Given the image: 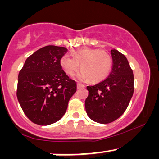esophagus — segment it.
Masks as SVG:
<instances>
[{
    "label": "esophagus",
    "mask_w": 159,
    "mask_h": 159,
    "mask_svg": "<svg viewBox=\"0 0 159 159\" xmlns=\"http://www.w3.org/2000/svg\"><path fill=\"white\" fill-rule=\"evenodd\" d=\"M77 86H78V88H80V87H84V85H83V84H80V83H78V84H77Z\"/></svg>",
    "instance_id": "34e87169"
}]
</instances>
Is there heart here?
<instances>
[{"mask_svg":"<svg viewBox=\"0 0 159 159\" xmlns=\"http://www.w3.org/2000/svg\"><path fill=\"white\" fill-rule=\"evenodd\" d=\"M61 66L68 75H73L79 68L82 71L80 78H89L91 82L97 83L105 80L110 74L112 58L106 51L100 49H81L74 54V58L65 54L60 61Z\"/></svg>","mask_w":159,"mask_h":159,"instance_id":"b5f03b06","label":"heart"}]
</instances>
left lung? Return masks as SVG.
I'll return each mask as SVG.
<instances>
[{
  "label": "left lung",
  "mask_w": 159,
  "mask_h": 159,
  "mask_svg": "<svg viewBox=\"0 0 159 159\" xmlns=\"http://www.w3.org/2000/svg\"><path fill=\"white\" fill-rule=\"evenodd\" d=\"M111 53L113 65L110 75L98 84L87 87L86 112L100 124H108L121 116L134 93V75L127 58L115 49Z\"/></svg>",
  "instance_id": "1"
}]
</instances>
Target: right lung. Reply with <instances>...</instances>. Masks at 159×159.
<instances>
[{
    "label": "right lung",
    "mask_w": 159,
    "mask_h": 159,
    "mask_svg": "<svg viewBox=\"0 0 159 159\" xmlns=\"http://www.w3.org/2000/svg\"><path fill=\"white\" fill-rule=\"evenodd\" d=\"M68 49L48 45L27 58L20 70L17 97L24 113L34 124L48 125L66 112L77 84L62 70L60 61Z\"/></svg>",
    "instance_id": "add662e5"
}]
</instances>
